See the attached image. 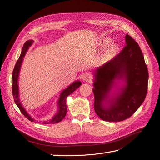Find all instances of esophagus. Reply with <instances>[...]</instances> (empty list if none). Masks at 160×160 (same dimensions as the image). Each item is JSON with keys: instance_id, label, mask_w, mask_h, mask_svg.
I'll use <instances>...</instances> for the list:
<instances>
[{"instance_id": "34e87169", "label": "esophagus", "mask_w": 160, "mask_h": 160, "mask_svg": "<svg viewBox=\"0 0 160 160\" xmlns=\"http://www.w3.org/2000/svg\"><path fill=\"white\" fill-rule=\"evenodd\" d=\"M83 79L85 82H90L92 79V77L89 74H85L83 77Z\"/></svg>"}]
</instances>
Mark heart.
<instances>
[{"label":"heart","mask_w":160,"mask_h":160,"mask_svg":"<svg viewBox=\"0 0 160 160\" xmlns=\"http://www.w3.org/2000/svg\"><path fill=\"white\" fill-rule=\"evenodd\" d=\"M109 42V39H105L101 43V45H105ZM119 51V47L115 43H112L108 45L105 48L103 52L97 58L95 61V63L98 65H102L112 60L113 58L117 55Z\"/></svg>","instance_id":"b5f03b06"}]
</instances>
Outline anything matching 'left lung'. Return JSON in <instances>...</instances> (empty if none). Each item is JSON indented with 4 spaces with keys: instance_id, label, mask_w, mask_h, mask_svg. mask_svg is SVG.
Listing matches in <instances>:
<instances>
[{
    "instance_id": "8db88e82",
    "label": "left lung",
    "mask_w": 160,
    "mask_h": 160,
    "mask_svg": "<svg viewBox=\"0 0 160 160\" xmlns=\"http://www.w3.org/2000/svg\"><path fill=\"white\" fill-rule=\"evenodd\" d=\"M125 42L118 55L94 71V109L105 122L129 118L147 94L149 75L142 50L129 35H125ZM120 80L124 82L121 87Z\"/></svg>"
}]
</instances>
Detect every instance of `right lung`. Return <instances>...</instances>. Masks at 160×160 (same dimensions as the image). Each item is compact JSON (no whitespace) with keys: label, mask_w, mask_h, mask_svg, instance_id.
Instances as JSON below:
<instances>
[{"label":"right lung","mask_w":160,"mask_h":160,"mask_svg":"<svg viewBox=\"0 0 160 160\" xmlns=\"http://www.w3.org/2000/svg\"><path fill=\"white\" fill-rule=\"evenodd\" d=\"M33 41L29 40L25 42V44L23 45V47L22 48V51L21 53V55L19 57L18 61L16 62V65L14 67L13 72H12V95L14 98V101L15 102L17 107L20 109V111L22 112V113L24 115L25 117L28 119L31 122H35V120L31 116L28 114L25 108H23L20 99H19V93H18V79L19 76V72H20L21 64L23 61V58L26 55V52L28 51V48L31 46L32 44ZM81 85V83L79 81V80L73 82L72 84H71L68 88H66L62 91L61 94L59 101H58V109L57 113L54 115V117L51 119L49 122H43L44 124H48V123H57L58 122H60L63 119V118L65 117L67 113V105H66V99L67 96L71 95L72 92H74L77 89H78L80 85Z\"/></svg>","instance_id":"1"}]
</instances>
